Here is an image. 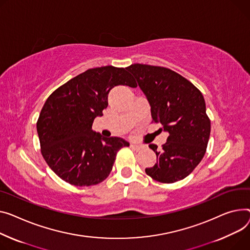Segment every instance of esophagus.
I'll return each instance as SVG.
<instances>
[{"mask_svg": "<svg viewBox=\"0 0 250 250\" xmlns=\"http://www.w3.org/2000/svg\"><path fill=\"white\" fill-rule=\"evenodd\" d=\"M130 147H131L132 149H136V151H140L141 148H143V146L132 143V144H130Z\"/></svg>", "mask_w": 250, "mask_h": 250, "instance_id": "1", "label": "esophagus"}]
</instances>
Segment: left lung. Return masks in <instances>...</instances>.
<instances>
[{
	"mask_svg": "<svg viewBox=\"0 0 250 250\" xmlns=\"http://www.w3.org/2000/svg\"><path fill=\"white\" fill-rule=\"evenodd\" d=\"M125 69L146 96L153 122L169 132L160 151L154 144L148 146L157 163L146 169V175L161 183L183 180L203 159L210 137L211 124L201 91L185 77L161 66L137 63Z\"/></svg>",
	"mask_w": 250,
	"mask_h": 250,
	"instance_id": "left-lung-1",
	"label": "left lung"
}]
</instances>
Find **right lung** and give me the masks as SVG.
Returning <instances> with one entry per match:
<instances>
[{"label":"right lung","mask_w":250,"mask_h":250,"mask_svg":"<svg viewBox=\"0 0 250 250\" xmlns=\"http://www.w3.org/2000/svg\"><path fill=\"white\" fill-rule=\"evenodd\" d=\"M116 85L138 86L125 68H91L58 87L41 109L37 132L42 156L71 185L87 187L105 180L116 153L129 146L122 138H104L92 130L94 119L103 115L108 93Z\"/></svg>","instance_id":"add662e5"}]
</instances>
